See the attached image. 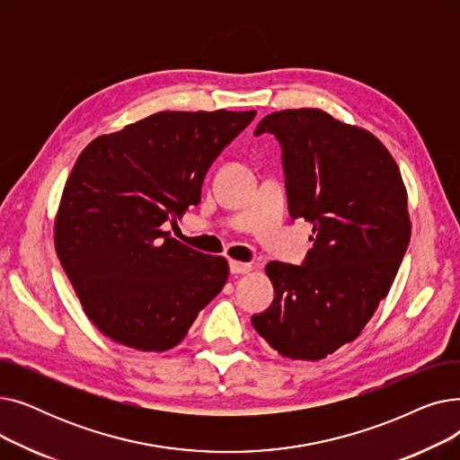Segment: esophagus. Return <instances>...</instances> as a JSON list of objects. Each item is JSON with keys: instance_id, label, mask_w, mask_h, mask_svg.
Masks as SVG:
<instances>
[{"instance_id": "esophagus-1", "label": "esophagus", "mask_w": 460, "mask_h": 460, "mask_svg": "<svg viewBox=\"0 0 460 460\" xmlns=\"http://www.w3.org/2000/svg\"><path fill=\"white\" fill-rule=\"evenodd\" d=\"M231 274H248L252 270V264L240 262V261H229Z\"/></svg>"}]
</instances>
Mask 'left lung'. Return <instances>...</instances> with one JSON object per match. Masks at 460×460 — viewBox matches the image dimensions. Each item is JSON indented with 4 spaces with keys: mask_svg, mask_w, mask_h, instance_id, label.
I'll use <instances>...</instances> for the list:
<instances>
[{
    "mask_svg": "<svg viewBox=\"0 0 460 460\" xmlns=\"http://www.w3.org/2000/svg\"><path fill=\"white\" fill-rule=\"evenodd\" d=\"M283 151L288 214L313 224L302 267L272 261V305L252 317L291 359H323L354 341L390 293L410 243L406 188L390 151L371 132L317 108L264 117Z\"/></svg>",
    "mask_w": 460,
    "mask_h": 460,
    "instance_id": "obj_1",
    "label": "left lung"
}]
</instances>
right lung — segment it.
<instances>
[{"mask_svg":"<svg viewBox=\"0 0 460 460\" xmlns=\"http://www.w3.org/2000/svg\"><path fill=\"white\" fill-rule=\"evenodd\" d=\"M252 111H160L93 139L66 179L56 252L89 321L143 352L179 345L229 264L162 226L201 201L208 167Z\"/></svg>","mask_w":460,"mask_h":460,"instance_id":"add662e5","label":"right lung"}]
</instances>
